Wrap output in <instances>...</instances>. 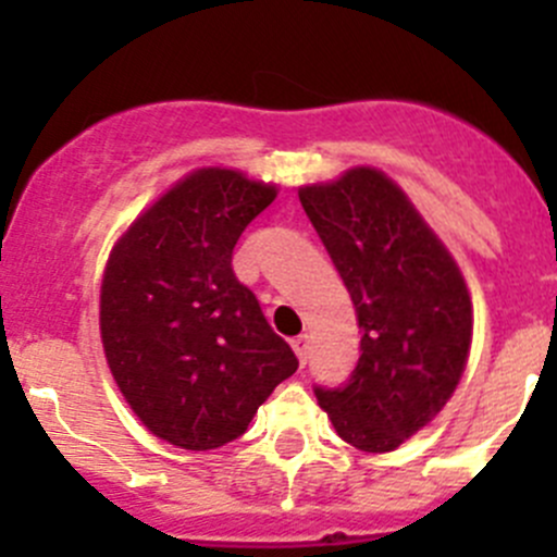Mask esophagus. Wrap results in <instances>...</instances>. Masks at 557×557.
<instances>
[{
	"label": "esophagus",
	"instance_id": "1",
	"mask_svg": "<svg viewBox=\"0 0 557 557\" xmlns=\"http://www.w3.org/2000/svg\"><path fill=\"white\" fill-rule=\"evenodd\" d=\"M290 347H294V352L299 356V363L305 367L307 363V356H310V336L307 334H299L296 339H290Z\"/></svg>",
	"mask_w": 557,
	"mask_h": 557
}]
</instances>
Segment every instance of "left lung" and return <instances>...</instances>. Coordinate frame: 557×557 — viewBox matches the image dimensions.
Returning a JSON list of instances; mask_svg holds the SVG:
<instances>
[{
    "mask_svg": "<svg viewBox=\"0 0 557 557\" xmlns=\"http://www.w3.org/2000/svg\"><path fill=\"white\" fill-rule=\"evenodd\" d=\"M299 201L350 290L361 358L342 387H314L336 434L391 453L450 401L471 347L458 263L401 188L372 166L305 185Z\"/></svg>",
    "mask_w": 557,
    "mask_h": 557,
    "instance_id": "left-lung-1",
    "label": "left lung"
}]
</instances>
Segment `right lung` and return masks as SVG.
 Masks as SVG:
<instances>
[{"label": "right lung", "mask_w": 557, "mask_h": 557, "mask_svg": "<svg viewBox=\"0 0 557 557\" xmlns=\"http://www.w3.org/2000/svg\"><path fill=\"white\" fill-rule=\"evenodd\" d=\"M277 188L243 172H190L128 226L102 280L99 329L123 398L159 440L215 450L299 369L256 294L232 269L234 245Z\"/></svg>", "instance_id": "obj_1"}]
</instances>
